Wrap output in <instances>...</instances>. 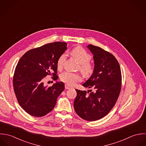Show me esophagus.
I'll use <instances>...</instances> for the list:
<instances>
[{
	"label": "esophagus",
	"instance_id": "obj_1",
	"mask_svg": "<svg viewBox=\"0 0 146 146\" xmlns=\"http://www.w3.org/2000/svg\"><path fill=\"white\" fill-rule=\"evenodd\" d=\"M65 89H67V90H69V89H70L71 88V87H70L68 85H67V84H65Z\"/></svg>",
	"mask_w": 146,
	"mask_h": 146
}]
</instances>
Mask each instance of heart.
Returning a JSON list of instances; mask_svg holds the SVG:
<instances>
[{
    "label": "heart",
    "instance_id": "obj_1",
    "mask_svg": "<svg viewBox=\"0 0 146 146\" xmlns=\"http://www.w3.org/2000/svg\"><path fill=\"white\" fill-rule=\"evenodd\" d=\"M71 53L80 62L78 68L82 73L85 76H90L94 72L93 66L89 63V61L91 60V56L85 49L80 47L73 49ZM66 58V54L65 52L59 56L57 61V66L58 69H61L62 68ZM60 77L62 81L70 86H73L77 82L81 80V77L79 74L72 73L69 71H65L62 72L60 74Z\"/></svg>",
    "mask_w": 146,
    "mask_h": 146
}]
</instances>
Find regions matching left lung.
<instances>
[{"label": "left lung", "mask_w": 146, "mask_h": 146, "mask_svg": "<svg viewBox=\"0 0 146 146\" xmlns=\"http://www.w3.org/2000/svg\"><path fill=\"white\" fill-rule=\"evenodd\" d=\"M93 55L94 72L82 86L92 88L76 89L74 108L84 119L93 121L106 116L116 104L121 88V72L118 61L111 53L100 47L88 44Z\"/></svg>", "instance_id": "left-lung-1"}]
</instances>
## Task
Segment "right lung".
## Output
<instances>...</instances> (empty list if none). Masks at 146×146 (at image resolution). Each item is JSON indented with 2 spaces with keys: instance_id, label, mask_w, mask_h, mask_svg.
<instances>
[{
  "instance_id": "add662e5",
  "label": "right lung",
  "mask_w": 146,
  "mask_h": 146,
  "mask_svg": "<svg viewBox=\"0 0 146 146\" xmlns=\"http://www.w3.org/2000/svg\"><path fill=\"white\" fill-rule=\"evenodd\" d=\"M67 43L56 42L27 52L19 61L14 73L13 85L17 100L25 112L34 117L50 112L64 90L62 82L45 86L43 80L52 72L58 80L57 61L67 49Z\"/></svg>"
}]
</instances>
